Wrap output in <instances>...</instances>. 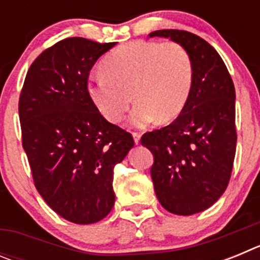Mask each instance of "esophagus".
Wrapping results in <instances>:
<instances>
[{
	"label": "esophagus",
	"mask_w": 260,
	"mask_h": 260,
	"mask_svg": "<svg viewBox=\"0 0 260 260\" xmlns=\"http://www.w3.org/2000/svg\"><path fill=\"white\" fill-rule=\"evenodd\" d=\"M133 138H134L135 143L139 144V142H141V134L139 133H133Z\"/></svg>",
	"instance_id": "obj_1"
}]
</instances>
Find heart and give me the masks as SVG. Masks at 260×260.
Listing matches in <instances>:
<instances>
[{"instance_id": "b5f03b06", "label": "heart", "mask_w": 260, "mask_h": 260, "mask_svg": "<svg viewBox=\"0 0 260 260\" xmlns=\"http://www.w3.org/2000/svg\"><path fill=\"white\" fill-rule=\"evenodd\" d=\"M192 62L178 43L133 41L110 52L103 70L89 75L87 92L96 109L109 122L123 118L138 100L128 122L144 127L176 118L189 100Z\"/></svg>"}]
</instances>
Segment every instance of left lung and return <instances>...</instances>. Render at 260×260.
<instances>
[{
    "instance_id": "1",
    "label": "left lung",
    "mask_w": 260,
    "mask_h": 260,
    "mask_svg": "<svg viewBox=\"0 0 260 260\" xmlns=\"http://www.w3.org/2000/svg\"><path fill=\"white\" fill-rule=\"evenodd\" d=\"M182 45L192 62V87L181 114L171 125L146 133L142 146L153 155L156 197L174 215L211 207L231 180L236 155V91L224 61L207 41L191 32L160 29L150 38Z\"/></svg>"
}]
</instances>
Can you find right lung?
I'll use <instances>...</instances> for the list:
<instances>
[{
	"instance_id": "obj_1",
	"label": "right lung",
	"mask_w": 260,
	"mask_h": 260,
	"mask_svg": "<svg viewBox=\"0 0 260 260\" xmlns=\"http://www.w3.org/2000/svg\"><path fill=\"white\" fill-rule=\"evenodd\" d=\"M116 43L69 38L34 61L19 98L22 143L39 194L75 224L112 211L113 169L134 147L130 133L108 122L87 92L89 71Z\"/></svg>"
}]
</instances>
